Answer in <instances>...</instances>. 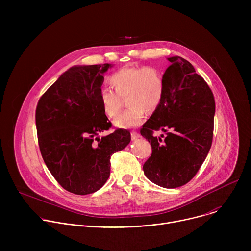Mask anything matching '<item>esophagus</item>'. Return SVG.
<instances>
[{"instance_id": "obj_1", "label": "esophagus", "mask_w": 251, "mask_h": 251, "mask_svg": "<svg viewBox=\"0 0 251 251\" xmlns=\"http://www.w3.org/2000/svg\"><path fill=\"white\" fill-rule=\"evenodd\" d=\"M140 137V134L138 133V132H136V131H132L131 132V138H132V140H135V139H137V138H139Z\"/></svg>"}]
</instances>
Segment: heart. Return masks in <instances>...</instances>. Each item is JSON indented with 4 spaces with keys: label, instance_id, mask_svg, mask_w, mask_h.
<instances>
[{
    "label": "heart",
    "instance_id": "obj_1",
    "mask_svg": "<svg viewBox=\"0 0 251 251\" xmlns=\"http://www.w3.org/2000/svg\"><path fill=\"white\" fill-rule=\"evenodd\" d=\"M114 91L104 88L99 93V101L104 114L115 118L126 97L128 108L114 121L119 128H133L140 125L148 112L155 111L160 105L165 90L164 78L153 66H129L121 68L109 77Z\"/></svg>",
    "mask_w": 251,
    "mask_h": 251
}]
</instances>
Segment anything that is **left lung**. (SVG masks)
Here are the masks:
<instances>
[{
  "label": "left lung",
  "instance_id": "8db88e82",
  "mask_svg": "<svg viewBox=\"0 0 251 251\" xmlns=\"http://www.w3.org/2000/svg\"><path fill=\"white\" fill-rule=\"evenodd\" d=\"M163 75V99L140 130L152 146L143 166L154 184L175 189L189 183L199 172L211 147L216 102L204 79L180 56L169 57ZM156 130L164 134L157 138Z\"/></svg>",
  "mask_w": 251,
  "mask_h": 251
}]
</instances>
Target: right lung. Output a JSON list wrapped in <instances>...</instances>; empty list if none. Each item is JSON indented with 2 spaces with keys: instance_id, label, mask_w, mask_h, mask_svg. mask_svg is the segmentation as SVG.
<instances>
[{
  "instance_id": "right-lung-1",
  "label": "right lung",
  "mask_w": 251,
  "mask_h": 251,
  "mask_svg": "<svg viewBox=\"0 0 251 251\" xmlns=\"http://www.w3.org/2000/svg\"><path fill=\"white\" fill-rule=\"evenodd\" d=\"M110 66L69 68L42 95L35 109L43 159L57 183L75 195L98 191L110 176L112 154L131 141L130 132L122 129L98 137L112 127L99 101L103 75Z\"/></svg>"
}]
</instances>
